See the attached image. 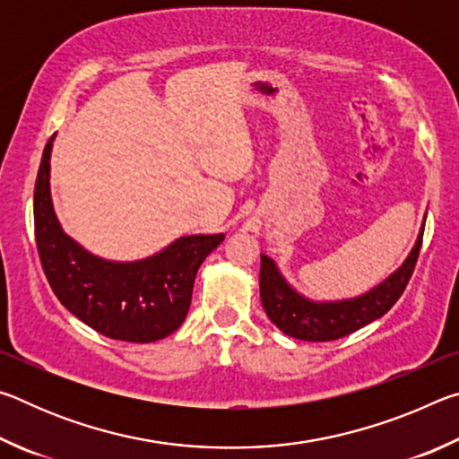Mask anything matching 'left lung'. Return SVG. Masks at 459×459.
Here are the masks:
<instances>
[{
    "instance_id": "1",
    "label": "left lung",
    "mask_w": 459,
    "mask_h": 459,
    "mask_svg": "<svg viewBox=\"0 0 459 459\" xmlns=\"http://www.w3.org/2000/svg\"><path fill=\"white\" fill-rule=\"evenodd\" d=\"M423 227L405 263L370 291L351 299L314 301L285 281L275 261L261 255V301L269 320L287 336L306 342H330L364 328L391 309L405 291L421 251Z\"/></svg>"
}]
</instances>
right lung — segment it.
Returning <instances> with one entry per match:
<instances>
[{"label":"right lung","instance_id":"obj_1","mask_svg":"<svg viewBox=\"0 0 459 459\" xmlns=\"http://www.w3.org/2000/svg\"><path fill=\"white\" fill-rule=\"evenodd\" d=\"M44 147L34 188V229L46 279L68 312L107 338L155 342L180 328L198 267L224 235L176 238L139 261H107L62 230L50 198V153Z\"/></svg>","mask_w":459,"mask_h":459}]
</instances>
